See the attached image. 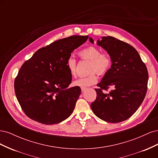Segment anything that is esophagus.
Segmentation results:
<instances>
[{
    "instance_id": "obj_1",
    "label": "esophagus",
    "mask_w": 158,
    "mask_h": 158,
    "mask_svg": "<svg viewBox=\"0 0 158 158\" xmlns=\"http://www.w3.org/2000/svg\"><path fill=\"white\" fill-rule=\"evenodd\" d=\"M87 89V88L86 87H81V90H82V92H84V91Z\"/></svg>"
}]
</instances>
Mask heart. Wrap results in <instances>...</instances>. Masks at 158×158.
Masks as SVG:
<instances>
[{
	"label": "heart",
	"mask_w": 158,
	"mask_h": 158,
	"mask_svg": "<svg viewBox=\"0 0 158 158\" xmlns=\"http://www.w3.org/2000/svg\"><path fill=\"white\" fill-rule=\"evenodd\" d=\"M78 55L82 59L90 61L89 75L81 77L73 82L76 86L86 87L95 84L98 82L97 73L99 75H103L107 73L111 68V58L106 52H101L96 47L89 46L79 51ZM66 67L72 76L76 74L77 60L73 57H69L66 62Z\"/></svg>",
	"instance_id": "heart-1"
}]
</instances>
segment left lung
<instances>
[{
  "label": "left lung",
  "instance_id": "8db88e82",
  "mask_svg": "<svg viewBox=\"0 0 158 158\" xmlns=\"http://www.w3.org/2000/svg\"><path fill=\"white\" fill-rule=\"evenodd\" d=\"M89 41L94 43L90 38ZM98 44L106 49L112 64L95 88L97 97L91 103L94 113L102 120L117 123L131 117L144 100L148 73L137 51L127 43L111 36L102 37ZM109 87L112 89L103 93Z\"/></svg>",
  "mask_w": 158,
  "mask_h": 158
}]
</instances>
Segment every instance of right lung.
I'll use <instances>...</instances> for the list:
<instances>
[{
    "label": "right lung",
    "instance_id": "right-lung-1",
    "mask_svg": "<svg viewBox=\"0 0 158 158\" xmlns=\"http://www.w3.org/2000/svg\"><path fill=\"white\" fill-rule=\"evenodd\" d=\"M88 37L73 35L55 41L37 50L22 64L14 80V90L28 117L44 125H53L73 112L81 89H66L72 82L66 62L71 52Z\"/></svg>",
    "mask_w": 158,
    "mask_h": 158
}]
</instances>
